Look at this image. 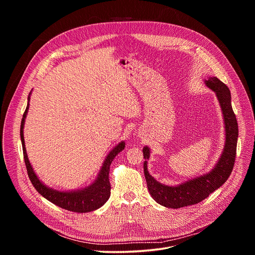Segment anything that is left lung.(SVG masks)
<instances>
[{
    "label": "left lung",
    "instance_id": "1",
    "mask_svg": "<svg viewBox=\"0 0 255 255\" xmlns=\"http://www.w3.org/2000/svg\"><path fill=\"white\" fill-rule=\"evenodd\" d=\"M207 87L215 92L221 106L225 124V145L223 152L214 168L201 176L189 179L177 186H165L149 174L147 170V159L150 156V149L143 148L144 175L146 179L149 194L161 206L178 209L200 203L219 189L228 179L232 172L238 139V124L231 105V94L228 87L216 77L205 81Z\"/></svg>",
    "mask_w": 255,
    "mask_h": 255
}]
</instances>
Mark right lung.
<instances>
[{
    "label": "right lung",
    "instance_id": "obj_1",
    "mask_svg": "<svg viewBox=\"0 0 255 255\" xmlns=\"http://www.w3.org/2000/svg\"><path fill=\"white\" fill-rule=\"evenodd\" d=\"M30 94L28 96V104L26 107V110L23 114V118L21 121L20 136H21L23 155H24V160L27 168V173L35 190L52 204L70 212L88 213L101 208L109 200L111 195V185H110V180H109L110 165L113 159L116 157V155L124 149L125 142L121 141L110 152H109L96 180L91 186L82 190L69 191V192H60V191L53 190L51 188L46 187L34 172L32 165L28 159L26 148H25L23 129H24L25 119L29 109Z\"/></svg>",
    "mask_w": 255,
    "mask_h": 255
}]
</instances>
